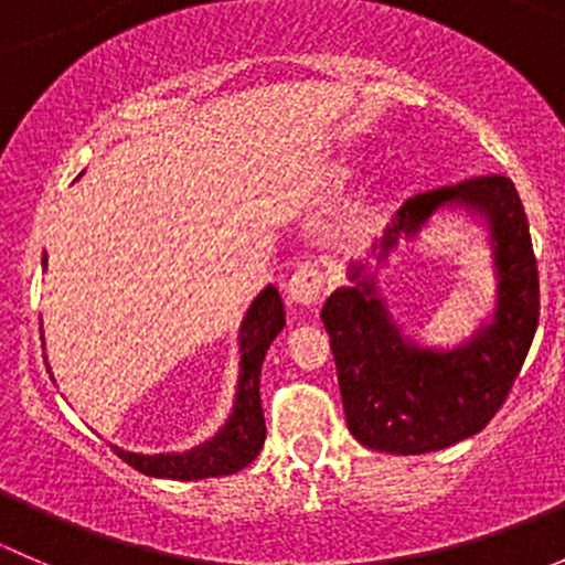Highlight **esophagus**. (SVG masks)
Here are the masks:
<instances>
[{
	"instance_id": "1",
	"label": "esophagus",
	"mask_w": 565,
	"mask_h": 565,
	"mask_svg": "<svg viewBox=\"0 0 565 565\" xmlns=\"http://www.w3.org/2000/svg\"><path fill=\"white\" fill-rule=\"evenodd\" d=\"M324 292V270L319 265H300L287 284V298L300 306H315Z\"/></svg>"
}]
</instances>
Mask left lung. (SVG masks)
Here are the masks:
<instances>
[{"label": "left lung", "mask_w": 565, "mask_h": 565, "mask_svg": "<svg viewBox=\"0 0 565 565\" xmlns=\"http://www.w3.org/2000/svg\"><path fill=\"white\" fill-rule=\"evenodd\" d=\"M446 204L478 210L492 226L500 298L494 322L478 339L457 352L409 347L383 300L374 298V281L335 289L319 315L330 335L347 426L372 451L429 454L478 435L509 398L533 344L539 267L525 207L509 177H467L407 199L380 243V256L396 246L398 235L413 237Z\"/></svg>", "instance_id": "obj_1"}]
</instances>
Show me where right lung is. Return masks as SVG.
<instances>
[{
    "instance_id": "1",
    "label": "right lung",
    "mask_w": 565,
    "mask_h": 565,
    "mask_svg": "<svg viewBox=\"0 0 565 565\" xmlns=\"http://www.w3.org/2000/svg\"><path fill=\"white\" fill-rule=\"evenodd\" d=\"M284 328V303L276 287H267L254 306L248 309L243 322L241 339V385H237L235 413L226 420L224 429L204 443L202 448H193L177 457H141V454L117 451V457L128 461L134 470L152 478H174V481H199V478L232 476L243 470L259 457L265 446V415H262L259 398V374L265 361L267 347L273 344Z\"/></svg>"
}]
</instances>
